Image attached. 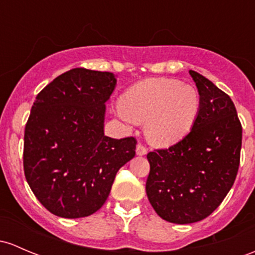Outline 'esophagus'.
I'll return each mask as SVG.
<instances>
[{
    "mask_svg": "<svg viewBox=\"0 0 255 255\" xmlns=\"http://www.w3.org/2000/svg\"><path fill=\"white\" fill-rule=\"evenodd\" d=\"M135 152H136V155H139V156H143V155H146L148 149H146L143 144H138V145H136Z\"/></svg>",
    "mask_w": 255,
    "mask_h": 255,
    "instance_id": "obj_1",
    "label": "esophagus"
}]
</instances>
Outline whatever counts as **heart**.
Returning a JSON list of instances; mask_svg holds the SVG:
<instances>
[{
  "label": "heart",
  "instance_id": "1",
  "mask_svg": "<svg viewBox=\"0 0 255 255\" xmlns=\"http://www.w3.org/2000/svg\"><path fill=\"white\" fill-rule=\"evenodd\" d=\"M199 107V94L192 85L175 79H148L125 94L119 114L128 122H146L150 143L168 146L191 130Z\"/></svg>",
  "mask_w": 255,
  "mask_h": 255
}]
</instances>
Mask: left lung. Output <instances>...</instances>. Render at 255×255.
Segmentation results:
<instances>
[{
    "label": "left lung",
    "mask_w": 255,
    "mask_h": 255,
    "mask_svg": "<svg viewBox=\"0 0 255 255\" xmlns=\"http://www.w3.org/2000/svg\"><path fill=\"white\" fill-rule=\"evenodd\" d=\"M200 98L191 132L168 149L146 155V195L160 218L193 224L208 218L234 186L240 166L242 126L231 98L189 71Z\"/></svg>",
    "instance_id": "8db88e82"
}]
</instances>
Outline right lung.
<instances>
[{
    "mask_svg": "<svg viewBox=\"0 0 255 255\" xmlns=\"http://www.w3.org/2000/svg\"><path fill=\"white\" fill-rule=\"evenodd\" d=\"M116 83L110 72L74 68L37 94L24 133V175L53 215L78 219L98 211L117 171L134 157L135 138L104 133Z\"/></svg>",
    "mask_w": 255,
    "mask_h": 255,
    "instance_id": "add662e5",
    "label": "right lung"
}]
</instances>
